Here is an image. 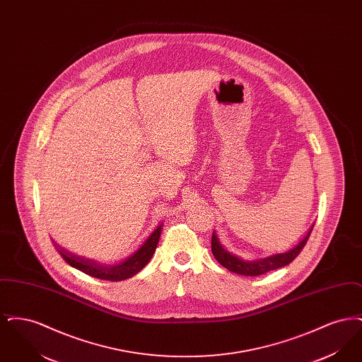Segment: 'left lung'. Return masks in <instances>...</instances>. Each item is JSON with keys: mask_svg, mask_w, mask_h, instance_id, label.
I'll list each match as a JSON object with an SVG mask.
<instances>
[{"mask_svg": "<svg viewBox=\"0 0 362 362\" xmlns=\"http://www.w3.org/2000/svg\"><path fill=\"white\" fill-rule=\"evenodd\" d=\"M313 228H310V232L307 233V236L303 240L298 243V245H296L293 250L285 252V254H278L273 255L269 258L259 259L255 262H247L243 259L238 258L232 254H229L228 251H225L223 245L220 244V241L217 239V236L213 233L211 235V252L214 255V258L217 259V262L224 266L225 269H228L229 272H233L236 274L247 276H257L266 274L272 270H276L279 267H284L286 264H289L294 259L298 257V254L303 251V248L305 247L307 241L310 239V232Z\"/></svg>", "mask_w": 362, "mask_h": 362, "instance_id": "obj_1", "label": "left lung"}]
</instances>
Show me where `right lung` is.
<instances>
[{
    "label": "right lung",
    "mask_w": 362,
    "mask_h": 362,
    "mask_svg": "<svg viewBox=\"0 0 362 362\" xmlns=\"http://www.w3.org/2000/svg\"><path fill=\"white\" fill-rule=\"evenodd\" d=\"M160 233H161V226H158L156 229L155 232L151 235V238L144 243V245L138 250L134 255H132L121 264L111 266V267L98 264L88 259L78 258L73 254L66 252L65 250L57 248V251L62 257V259H65L66 263H69L70 266L86 273L88 276H95L99 279H107V281H123V279H129V278L136 276L139 270H142L146 266V263L155 254L156 247H157V243L160 239Z\"/></svg>",
    "instance_id": "add662e5"
}]
</instances>
